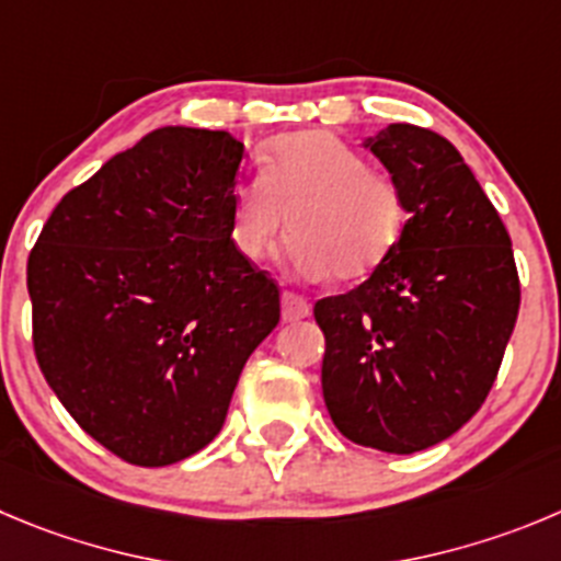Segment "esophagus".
<instances>
[{
	"mask_svg": "<svg viewBox=\"0 0 561 561\" xmlns=\"http://www.w3.org/2000/svg\"><path fill=\"white\" fill-rule=\"evenodd\" d=\"M310 316V301L305 296H298V293L285 290L282 293V318L287 323L290 321H301V318Z\"/></svg>",
	"mask_w": 561,
	"mask_h": 561,
	"instance_id": "1",
	"label": "esophagus"
}]
</instances>
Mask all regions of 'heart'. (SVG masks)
Returning <instances> with one entry per match:
<instances>
[{"mask_svg": "<svg viewBox=\"0 0 561 561\" xmlns=\"http://www.w3.org/2000/svg\"><path fill=\"white\" fill-rule=\"evenodd\" d=\"M407 196L392 176L334 135H282L265 149L256 180L232 193L229 234L260 263L290 221L287 263L307 279L354 282L385 263L407 227Z\"/></svg>", "mask_w": 561, "mask_h": 561, "instance_id": "1", "label": "heart"}]
</instances>
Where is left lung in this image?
I'll use <instances>...</instances> for the list:
<instances>
[{
	"mask_svg": "<svg viewBox=\"0 0 561 561\" xmlns=\"http://www.w3.org/2000/svg\"><path fill=\"white\" fill-rule=\"evenodd\" d=\"M407 196L404 234L359 287L321 298L323 401L357 446L415 454L484 404L520 310L512 240L443 135L390 124L365 140Z\"/></svg>",
	"mask_w": 561,
	"mask_h": 561,
	"instance_id": "8db88e82",
	"label": "left lung"
}]
</instances>
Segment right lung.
Listing matches in <instances>:
<instances>
[{
    "label": "right lung",
    "instance_id": "1",
    "mask_svg": "<svg viewBox=\"0 0 561 561\" xmlns=\"http://www.w3.org/2000/svg\"><path fill=\"white\" fill-rule=\"evenodd\" d=\"M240 160L221 129H154L68 191L30 251L41 374L129 465L202 451L279 323V287L229 234Z\"/></svg>",
    "mask_w": 561,
    "mask_h": 561
}]
</instances>
